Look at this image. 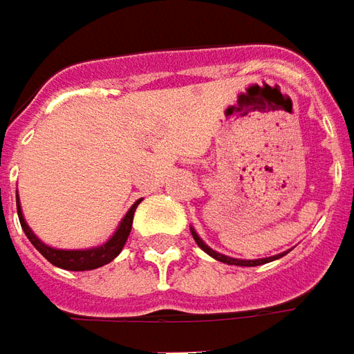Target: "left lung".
<instances>
[{
  "label": "left lung",
  "instance_id": "obj_1",
  "mask_svg": "<svg viewBox=\"0 0 354 354\" xmlns=\"http://www.w3.org/2000/svg\"><path fill=\"white\" fill-rule=\"evenodd\" d=\"M191 234H193L196 245L203 249L205 253H208L210 257H214L216 261H222V263H227V265H238V267H257V265H265V263H269V261L281 259V257H284V255L288 253V251H284V253L272 255V257H265V259H234V257H227V255H224V253H218V251H214L212 248H208L205 241H203V238L194 232L193 226H191Z\"/></svg>",
  "mask_w": 354,
  "mask_h": 354
}]
</instances>
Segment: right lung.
<instances>
[{
  "label": "right lung",
  "instance_id": "obj_1",
  "mask_svg": "<svg viewBox=\"0 0 354 354\" xmlns=\"http://www.w3.org/2000/svg\"><path fill=\"white\" fill-rule=\"evenodd\" d=\"M140 203H142V198L130 206V210L120 220V224L116 226L115 234L106 239L105 243L89 249H58L44 243L27 224V220L23 216V210H21L19 194H17V214H19V222H21V227H23L28 241L39 249L40 255L44 259H48L54 267H60V269H66V271H93V269H99V267H103L106 263H111L122 251L128 236H130V230H132V220H134L136 206Z\"/></svg>",
  "mask_w": 354,
  "mask_h": 354
}]
</instances>
